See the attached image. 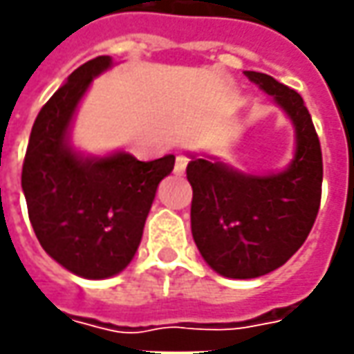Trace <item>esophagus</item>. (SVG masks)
Listing matches in <instances>:
<instances>
[{
	"instance_id": "obj_1",
	"label": "esophagus",
	"mask_w": 354,
	"mask_h": 354,
	"mask_svg": "<svg viewBox=\"0 0 354 354\" xmlns=\"http://www.w3.org/2000/svg\"><path fill=\"white\" fill-rule=\"evenodd\" d=\"M187 163H189V158L187 156H177V160H175V173H185L187 169Z\"/></svg>"
}]
</instances>
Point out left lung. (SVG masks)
I'll use <instances>...</instances> for the list:
<instances>
[{
    "mask_svg": "<svg viewBox=\"0 0 354 354\" xmlns=\"http://www.w3.org/2000/svg\"><path fill=\"white\" fill-rule=\"evenodd\" d=\"M249 80L292 118L296 156L286 171L243 175L220 161L187 165L193 187L191 230L196 248L216 272L257 279L282 267L308 238L322 201V146L304 99L267 73Z\"/></svg>",
    "mask_w": 354,
    "mask_h": 354,
    "instance_id": "8db88e82",
    "label": "left lung"
}]
</instances>
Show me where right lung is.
<instances>
[{
	"instance_id": "right-lung-1",
	"label": "right lung",
	"mask_w": 354,
	"mask_h": 354,
	"mask_svg": "<svg viewBox=\"0 0 354 354\" xmlns=\"http://www.w3.org/2000/svg\"><path fill=\"white\" fill-rule=\"evenodd\" d=\"M109 56L85 62L40 109L30 130L21 185L42 249L83 279H106L132 261L160 181L175 156L138 161L118 151L83 160L66 144L73 111Z\"/></svg>"
}]
</instances>
